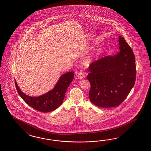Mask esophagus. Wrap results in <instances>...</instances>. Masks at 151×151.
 I'll list each match as a JSON object with an SVG mask.
<instances>
[{
    "label": "esophagus",
    "mask_w": 151,
    "mask_h": 151,
    "mask_svg": "<svg viewBox=\"0 0 151 151\" xmlns=\"http://www.w3.org/2000/svg\"><path fill=\"white\" fill-rule=\"evenodd\" d=\"M77 77L79 78V79H82L83 78H85V74L83 72V71H80L78 73V74L77 75Z\"/></svg>",
    "instance_id": "34e87169"
}]
</instances>
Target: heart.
<instances>
[{
  "instance_id": "1",
  "label": "heart",
  "mask_w": 151,
  "mask_h": 151,
  "mask_svg": "<svg viewBox=\"0 0 151 151\" xmlns=\"http://www.w3.org/2000/svg\"><path fill=\"white\" fill-rule=\"evenodd\" d=\"M90 62H91V58H87L85 60V64L86 65H88L90 63Z\"/></svg>"
}]
</instances>
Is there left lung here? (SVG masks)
<instances>
[{
    "instance_id": "left-lung-1",
    "label": "left lung",
    "mask_w": 151,
    "mask_h": 151,
    "mask_svg": "<svg viewBox=\"0 0 151 151\" xmlns=\"http://www.w3.org/2000/svg\"><path fill=\"white\" fill-rule=\"evenodd\" d=\"M118 42L119 52L105 56L89 66V99L100 107L119 106L135 85L136 65L132 49L124 37L119 36Z\"/></svg>"
}]
</instances>
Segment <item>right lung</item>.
Segmentation results:
<instances>
[{
    "instance_id": "1",
    "label": "right lung",
    "mask_w": 151,
    "mask_h": 151,
    "mask_svg": "<svg viewBox=\"0 0 151 151\" xmlns=\"http://www.w3.org/2000/svg\"><path fill=\"white\" fill-rule=\"evenodd\" d=\"M74 77V72L70 71L62 75L51 91L42 96L34 97L26 95L21 91L15 80L16 89L19 95L28 105L35 110L48 112L55 110L62 105L65 97L66 89Z\"/></svg>"
}]
</instances>
